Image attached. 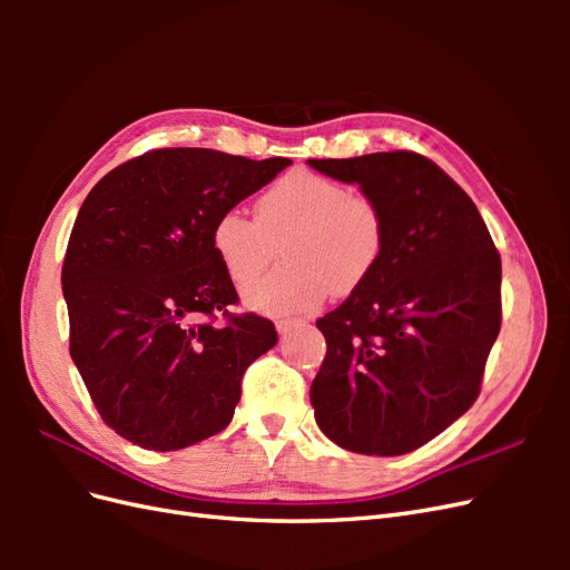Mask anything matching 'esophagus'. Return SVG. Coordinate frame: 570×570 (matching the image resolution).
I'll list each match as a JSON object with an SVG mask.
<instances>
[{
	"instance_id": "obj_1",
	"label": "esophagus",
	"mask_w": 570,
	"mask_h": 570,
	"mask_svg": "<svg viewBox=\"0 0 570 570\" xmlns=\"http://www.w3.org/2000/svg\"><path fill=\"white\" fill-rule=\"evenodd\" d=\"M297 323H302V321H297V318H281L275 325H278L281 333H287V331H292V327H295Z\"/></svg>"
}]
</instances>
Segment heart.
Listing matches in <instances>:
<instances>
[{
  "mask_svg": "<svg viewBox=\"0 0 570 570\" xmlns=\"http://www.w3.org/2000/svg\"><path fill=\"white\" fill-rule=\"evenodd\" d=\"M285 236L288 266L245 292L254 308L275 316L312 312L331 292L352 295L381 264L387 226L373 197L312 170H289L256 199V216L223 212L212 245L233 285L245 287Z\"/></svg>",
  "mask_w": 570,
  "mask_h": 570,
  "instance_id": "1",
  "label": "heart"
}]
</instances>
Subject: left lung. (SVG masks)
Returning a JSON list of instances; mask_svg holds the SVG:
<instances>
[{
    "label": "left lung",
    "mask_w": 570,
    "mask_h": 570,
    "mask_svg": "<svg viewBox=\"0 0 570 570\" xmlns=\"http://www.w3.org/2000/svg\"><path fill=\"white\" fill-rule=\"evenodd\" d=\"M385 214L381 264L316 321V423L342 450L400 456L473 406L502 327V258L473 199L416 151L308 159Z\"/></svg>",
    "instance_id": "obj_1"
}]
</instances>
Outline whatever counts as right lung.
Instances as JSON below:
<instances>
[{
	"label": "right lung",
	"mask_w": 570,
	"mask_h": 570,
	"mask_svg": "<svg viewBox=\"0 0 570 570\" xmlns=\"http://www.w3.org/2000/svg\"><path fill=\"white\" fill-rule=\"evenodd\" d=\"M289 164L151 149L85 197L61 268L68 350L120 438L176 452L230 423L245 371L278 333L264 316L230 314L239 297L212 228Z\"/></svg>",
	"instance_id": "add662e5"
}]
</instances>
